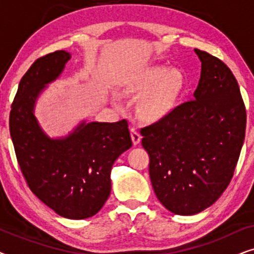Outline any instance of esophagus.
Returning a JSON list of instances; mask_svg holds the SVG:
<instances>
[{"instance_id":"obj_1","label":"esophagus","mask_w":254,"mask_h":254,"mask_svg":"<svg viewBox=\"0 0 254 254\" xmlns=\"http://www.w3.org/2000/svg\"><path fill=\"white\" fill-rule=\"evenodd\" d=\"M130 136H131V141H133L134 144H137L140 143L141 141V135L138 131L136 130V128L135 127H130Z\"/></svg>"}]
</instances>
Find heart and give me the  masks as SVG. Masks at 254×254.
Segmentation results:
<instances>
[{"label":"heart","instance_id":"1","mask_svg":"<svg viewBox=\"0 0 254 254\" xmlns=\"http://www.w3.org/2000/svg\"><path fill=\"white\" fill-rule=\"evenodd\" d=\"M165 68H154L144 76L137 89L147 91L156 84L138 107L140 114L147 120H156L172 110L183 88V78L178 72H170Z\"/></svg>","mask_w":254,"mask_h":254}]
</instances>
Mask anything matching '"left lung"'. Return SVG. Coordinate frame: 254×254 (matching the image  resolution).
Instances as JSON below:
<instances>
[{
  "label": "left lung",
  "instance_id": "obj_1",
  "mask_svg": "<svg viewBox=\"0 0 254 254\" xmlns=\"http://www.w3.org/2000/svg\"><path fill=\"white\" fill-rule=\"evenodd\" d=\"M194 51L201 77L193 99L140 129L156 195L177 215L200 213L221 196L245 137L246 109L237 79L220 59Z\"/></svg>",
  "mask_w": 254,
  "mask_h": 254
}]
</instances>
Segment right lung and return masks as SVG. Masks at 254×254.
<instances>
[{"instance_id":"right-lung-1","label":"right lung","mask_w":254,"mask_h":254,"mask_svg":"<svg viewBox=\"0 0 254 254\" xmlns=\"http://www.w3.org/2000/svg\"><path fill=\"white\" fill-rule=\"evenodd\" d=\"M70 54L57 51L37 59L20 79L11 104L9 128L17 162L27 186L60 216L91 217L111 193V169L131 147L127 120L82 124L68 137L51 140L33 116L45 84L64 70Z\"/></svg>"}]
</instances>
